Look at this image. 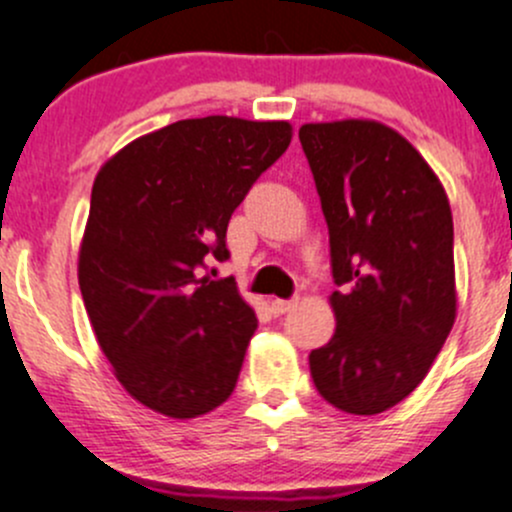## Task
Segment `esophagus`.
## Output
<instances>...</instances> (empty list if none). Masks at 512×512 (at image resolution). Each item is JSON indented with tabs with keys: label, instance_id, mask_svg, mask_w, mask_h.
I'll use <instances>...</instances> for the list:
<instances>
[{
	"label": "esophagus",
	"instance_id": "34e87169",
	"mask_svg": "<svg viewBox=\"0 0 512 512\" xmlns=\"http://www.w3.org/2000/svg\"><path fill=\"white\" fill-rule=\"evenodd\" d=\"M294 299H272L270 302V312L275 314V317H282V314H287L289 309H294Z\"/></svg>",
	"mask_w": 512,
	"mask_h": 512
}]
</instances>
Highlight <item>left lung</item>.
Segmentation results:
<instances>
[{
	"label": "left lung",
	"instance_id": "8db88e82",
	"mask_svg": "<svg viewBox=\"0 0 512 512\" xmlns=\"http://www.w3.org/2000/svg\"><path fill=\"white\" fill-rule=\"evenodd\" d=\"M299 141L329 227L337 332L309 354L324 401L374 416L423 381L456 322L453 218L421 153L376 121L307 123Z\"/></svg>",
	"mask_w": 512,
	"mask_h": 512
}]
</instances>
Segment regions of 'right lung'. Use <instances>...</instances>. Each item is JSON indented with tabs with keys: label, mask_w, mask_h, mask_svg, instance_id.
<instances>
[{
	"label": "right lung",
	"mask_w": 512,
	"mask_h": 512,
	"mask_svg": "<svg viewBox=\"0 0 512 512\" xmlns=\"http://www.w3.org/2000/svg\"><path fill=\"white\" fill-rule=\"evenodd\" d=\"M289 141L287 121L188 118L98 170L81 297L116 379L148 409L195 418L235 389L257 317L232 277L203 272L230 257L232 213Z\"/></svg>",
	"instance_id": "1"
}]
</instances>
